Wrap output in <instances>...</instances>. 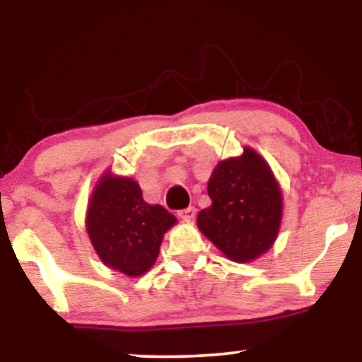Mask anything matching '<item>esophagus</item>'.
Returning a JSON list of instances; mask_svg holds the SVG:
<instances>
[{"instance_id": "34e87169", "label": "esophagus", "mask_w": 362, "mask_h": 362, "mask_svg": "<svg viewBox=\"0 0 362 362\" xmlns=\"http://www.w3.org/2000/svg\"><path fill=\"white\" fill-rule=\"evenodd\" d=\"M195 213H197V209L195 207H187V209H182L178 211V218L180 219H185V221H190V219L195 218Z\"/></svg>"}]
</instances>
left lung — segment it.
<instances>
[{"label": "left lung", "instance_id": "left-lung-1", "mask_svg": "<svg viewBox=\"0 0 362 362\" xmlns=\"http://www.w3.org/2000/svg\"><path fill=\"white\" fill-rule=\"evenodd\" d=\"M211 206L197 226L228 259L250 262L276 242L282 218L281 187L271 167L252 148L219 161L207 182Z\"/></svg>", "mask_w": 362, "mask_h": 362}]
</instances>
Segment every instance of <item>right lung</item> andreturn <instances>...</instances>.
I'll return each instance as SVG.
<instances>
[{
	"mask_svg": "<svg viewBox=\"0 0 362 362\" xmlns=\"http://www.w3.org/2000/svg\"><path fill=\"white\" fill-rule=\"evenodd\" d=\"M175 223L163 206L144 201L138 182L110 172L95 185L86 213V231L97 255L129 277L151 269L163 235Z\"/></svg>",
	"mask_w": 362,
	"mask_h": 362,
	"instance_id": "right-lung-1",
	"label": "right lung"
}]
</instances>
